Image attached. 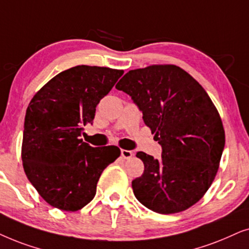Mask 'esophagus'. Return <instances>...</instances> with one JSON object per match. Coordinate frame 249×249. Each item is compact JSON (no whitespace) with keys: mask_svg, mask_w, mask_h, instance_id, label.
<instances>
[{"mask_svg":"<svg viewBox=\"0 0 249 249\" xmlns=\"http://www.w3.org/2000/svg\"><path fill=\"white\" fill-rule=\"evenodd\" d=\"M121 155L124 159H130L133 157V152H132L131 150H125V149H122Z\"/></svg>","mask_w":249,"mask_h":249,"instance_id":"1","label":"esophagus"}]
</instances>
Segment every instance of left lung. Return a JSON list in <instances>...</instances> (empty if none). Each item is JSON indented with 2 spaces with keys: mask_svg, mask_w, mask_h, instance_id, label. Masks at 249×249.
<instances>
[{
  "mask_svg": "<svg viewBox=\"0 0 249 249\" xmlns=\"http://www.w3.org/2000/svg\"><path fill=\"white\" fill-rule=\"evenodd\" d=\"M116 89L130 95L161 145L160 159L137 152L144 171L132 181L134 196L159 214L196 204L216 175L225 143L220 115L206 91L174 65L130 71Z\"/></svg>",
  "mask_w": 249,
  "mask_h": 249,
  "instance_id": "8db88e82",
  "label": "left lung"
}]
</instances>
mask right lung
Here are the masks:
<instances>
[{"instance_id": "add662e5", "label": "right lung", "mask_w": 249, "mask_h": 249, "mask_svg": "<svg viewBox=\"0 0 249 249\" xmlns=\"http://www.w3.org/2000/svg\"><path fill=\"white\" fill-rule=\"evenodd\" d=\"M123 72L76 66L50 79L29 102L22 164L28 180L51 206L75 212L88 205L101 173L121 155L115 145L93 148L79 138Z\"/></svg>"}]
</instances>
